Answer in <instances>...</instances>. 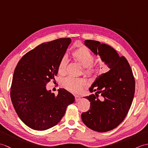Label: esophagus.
<instances>
[{"label":"esophagus","instance_id":"34e87169","mask_svg":"<svg viewBox=\"0 0 148 148\" xmlns=\"http://www.w3.org/2000/svg\"><path fill=\"white\" fill-rule=\"evenodd\" d=\"M74 97H75V100H76V102H77V101H79V100L81 99L80 97H79V95H74Z\"/></svg>","mask_w":148,"mask_h":148}]
</instances>
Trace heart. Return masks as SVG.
I'll return each instance as SVG.
<instances>
[{
    "label": "heart",
    "instance_id": "1",
    "mask_svg": "<svg viewBox=\"0 0 148 148\" xmlns=\"http://www.w3.org/2000/svg\"><path fill=\"white\" fill-rule=\"evenodd\" d=\"M74 58L84 67V72L89 76H95L99 73L98 65L93 64V55L90 50L84 46H81L75 49L72 53ZM66 64L65 57H63L58 65V71L64 72ZM85 81L81 77H74L69 76L64 81V85L67 90L71 92H78L84 84Z\"/></svg>",
    "mask_w": 148,
    "mask_h": 148
}]
</instances>
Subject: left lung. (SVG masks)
<instances>
[{
  "instance_id": "obj_1",
  "label": "left lung",
  "mask_w": 148,
  "mask_h": 148,
  "mask_svg": "<svg viewBox=\"0 0 148 148\" xmlns=\"http://www.w3.org/2000/svg\"><path fill=\"white\" fill-rule=\"evenodd\" d=\"M84 45L99 55L110 70L97 76L89 88L91 93H96L84 97L90 102V108L81 114V119L90 129L106 132L117 127L126 117L133 101L136 83L127 59L119 56L114 48L93 40H86ZM99 93L101 99H98Z\"/></svg>"
}]
</instances>
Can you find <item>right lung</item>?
Returning <instances> with one entry per match:
<instances>
[{
  "label": "right lung",
  "instance_id": "1",
  "mask_svg": "<svg viewBox=\"0 0 148 148\" xmlns=\"http://www.w3.org/2000/svg\"><path fill=\"white\" fill-rule=\"evenodd\" d=\"M71 42L70 38H60L40 44L22 56L15 68L11 101L19 118L32 129L45 130L55 126L74 102V96L66 90L59 88L55 95L46 86L55 79Z\"/></svg>",
  "mask_w": 148,
  "mask_h": 148
}]
</instances>
